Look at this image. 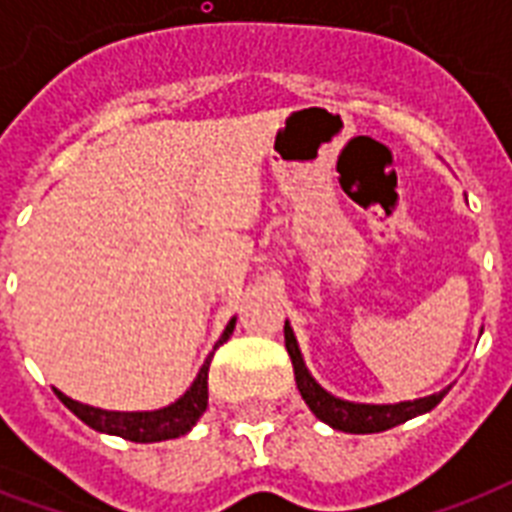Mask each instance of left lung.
I'll use <instances>...</instances> for the list:
<instances>
[{
    "label": "left lung",
    "mask_w": 512,
    "mask_h": 512,
    "mask_svg": "<svg viewBox=\"0 0 512 512\" xmlns=\"http://www.w3.org/2000/svg\"><path fill=\"white\" fill-rule=\"evenodd\" d=\"M284 342H287V353L295 366V382L300 396L311 412L319 417L321 422H327L335 430H345V433H380V430H390L401 425V422L412 420L417 414L430 412L433 406L441 404V398L446 396V390L436 393V396L417 398V401H401V404H353V401H342L332 393L321 388L319 382L313 380L311 372L305 369L300 348H297L295 332L289 324H284Z\"/></svg>",
    "instance_id": "8db88e82"
}]
</instances>
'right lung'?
I'll return each mask as SVG.
<instances>
[{"instance_id": "right-lung-1", "label": "right lung", "mask_w": 512, "mask_h": 512, "mask_svg": "<svg viewBox=\"0 0 512 512\" xmlns=\"http://www.w3.org/2000/svg\"><path fill=\"white\" fill-rule=\"evenodd\" d=\"M233 324L236 319H231V324L225 327L223 337L217 340V345H223L233 332ZM215 345V348H217ZM209 361H204L201 372L196 374V380L183 396L177 398L175 404L164 406L159 412H103V409H95V406L79 404L74 398L63 396L60 390L58 398L71 409V412L90 428L100 430V433H111V436H122L127 441H135V444H151V441H167V438L185 436L188 430L196 425L204 409H207V374H209Z\"/></svg>"}]
</instances>
